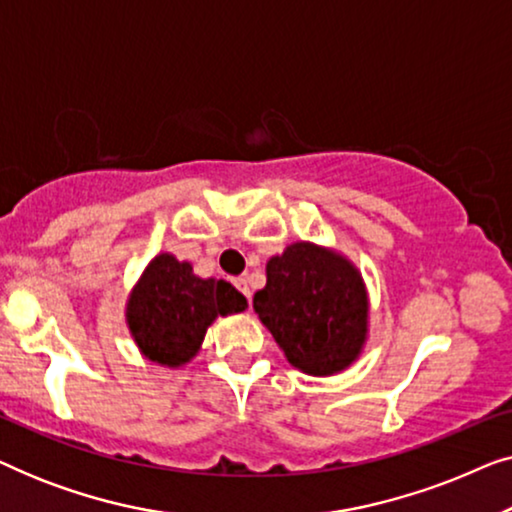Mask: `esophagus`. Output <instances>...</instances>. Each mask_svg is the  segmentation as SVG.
Here are the masks:
<instances>
[{"label": "esophagus", "mask_w": 512, "mask_h": 512, "mask_svg": "<svg viewBox=\"0 0 512 512\" xmlns=\"http://www.w3.org/2000/svg\"><path fill=\"white\" fill-rule=\"evenodd\" d=\"M233 284L237 286V291H242V293H244V296H247V298H251V291H249V284H247V279L237 277V279H233Z\"/></svg>", "instance_id": "34e87169"}]
</instances>
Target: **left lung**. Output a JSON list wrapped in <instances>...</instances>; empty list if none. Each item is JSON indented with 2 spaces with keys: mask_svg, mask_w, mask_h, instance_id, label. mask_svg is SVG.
<instances>
[{
  "mask_svg": "<svg viewBox=\"0 0 512 512\" xmlns=\"http://www.w3.org/2000/svg\"><path fill=\"white\" fill-rule=\"evenodd\" d=\"M268 282L254 310L286 361L314 377L338 375L368 340V289L340 251L293 242L265 265Z\"/></svg>",
  "mask_w": 512,
  "mask_h": 512,
  "instance_id": "left-lung-1",
  "label": "left lung"
}]
</instances>
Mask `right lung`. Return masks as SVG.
I'll return each instance as SVG.
<instances>
[{
	"mask_svg": "<svg viewBox=\"0 0 512 512\" xmlns=\"http://www.w3.org/2000/svg\"><path fill=\"white\" fill-rule=\"evenodd\" d=\"M247 310V298L226 279H202L188 261L158 254L125 303V324L144 359L181 368L200 352L216 317Z\"/></svg>",
	"mask_w": 512,
	"mask_h": 512,
	"instance_id": "right-lung-1",
	"label": "right lung"
}]
</instances>
